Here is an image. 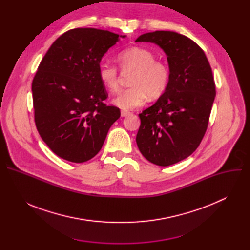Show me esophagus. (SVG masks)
I'll return each mask as SVG.
<instances>
[{"instance_id":"obj_1","label":"esophagus","mask_w":250,"mask_h":250,"mask_svg":"<svg viewBox=\"0 0 250 250\" xmlns=\"http://www.w3.org/2000/svg\"><path fill=\"white\" fill-rule=\"evenodd\" d=\"M121 115H122V117H126V116L130 115V113H129V112H126V111H122V112H121Z\"/></svg>"}]
</instances>
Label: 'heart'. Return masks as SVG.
Here are the masks:
<instances>
[{
  "label": "heart",
  "mask_w": 250,
  "mask_h": 250,
  "mask_svg": "<svg viewBox=\"0 0 250 250\" xmlns=\"http://www.w3.org/2000/svg\"><path fill=\"white\" fill-rule=\"evenodd\" d=\"M117 61L123 71H132L129 80L130 88L120 92L113 100L114 104L123 110H132L144 104L147 96L157 99L166 91L170 73L161 61L155 60V55L142 47H129L117 55ZM99 79L110 92L119 89V74L115 66L108 63L99 65Z\"/></svg>",
  "instance_id": "1"
}]
</instances>
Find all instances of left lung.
Listing matches in <instances>:
<instances>
[{"label": "left lung", "instance_id": "8db88e82", "mask_svg": "<svg viewBox=\"0 0 250 250\" xmlns=\"http://www.w3.org/2000/svg\"><path fill=\"white\" fill-rule=\"evenodd\" d=\"M135 42H151L166 54V91L139 114V151L149 162L169 166L190 156L201 144L216 97L211 68L202 48L180 33L156 30Z\"/></svg>", "mask_w": 250, "mask_h": 250}]
</instances>
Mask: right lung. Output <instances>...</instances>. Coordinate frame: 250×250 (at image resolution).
Listing matches in <instances>:
<instances>
[{"label":"right lung","mask_w":250,"mask_h":250,"mask_svg":"<svg viewBox=\"0 0 250 250\" xmlns=\"http://www.w3.org/2000/svg\"><path fill=\"white\" fill-rule=\"evenodd\" d=\"M109 30L75 28L63 33L42 58L31 91L37 128L57 156L74 163L93 158L121 117L99 79L103 56L120 39Z\"/></svg>","instance_id":"obj_1"}]
</instances>
